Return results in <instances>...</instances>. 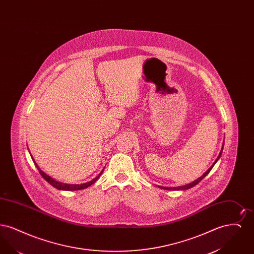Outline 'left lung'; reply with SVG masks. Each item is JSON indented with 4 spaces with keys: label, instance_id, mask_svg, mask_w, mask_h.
I'll return each instance as SVG.
<instances>
[{
    "label": "left lung",
    "instance_id": "8db88e82",
    "mask_svg": "<svg viewBox=\"0 0 254 254\" xmlns=\"http://www.w3.org/2000/svg\"><path fill=\"white\" fill-rule=\"evenodd\" d=\"M223 148H224V144H223V146H222V148H221V151H220V153H219V156H218L217 159L215 160V162L213 163V165L209 168V169H207L206 171H205V173L200 177V178H198L197 180H195V181L192 182V183H190V184H188V185H185V186H181V187H176V188H165V187H160L161 189H164V190H189V189H190V188H192L194 186H196L199 182L202 181L204 178H205V176L209 173V171L211 170V169L213 168V166L216 164V162L218 161V159L221 157V154H222V151H223Z\"/></svg>",
    "mask_w": 254,
    "mask_h": 254
}]
</instances>
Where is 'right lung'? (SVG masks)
<instances>
[{
	"label": "right lung",
	"mask_w": 254,
	"mask_h": 254,
	"mask_svg": "<svg viewBox=\"0 0 254 254\" xmlns=\"http://www.w3.org/2000/svg\"><path fill=\"white\" fill-rule=\"evenodd\" d=\"M30 156L32 158V160H33V162H34V164H35L37 169L39 170L40 174L42 175V177H43L46 181L49 182V184H50L52 187L56 188L57 190H80L86 189V188H88L89 186H91L92 184H94V183L99 179V177L102 175V173H103V171H104V169H103V170L99 173V175L96 176L94 179H92L91 181L87 182V183H85V184H81V185H69V184H64V183H60V182L54 180L53 178H51V177L49 176L48 174H46L42 169H40V168L38 167V165H37L35 160L33 159L31 154H30Z\"/></svg>",
	"instance_id": "right-lung-1"
}]
</instances>
